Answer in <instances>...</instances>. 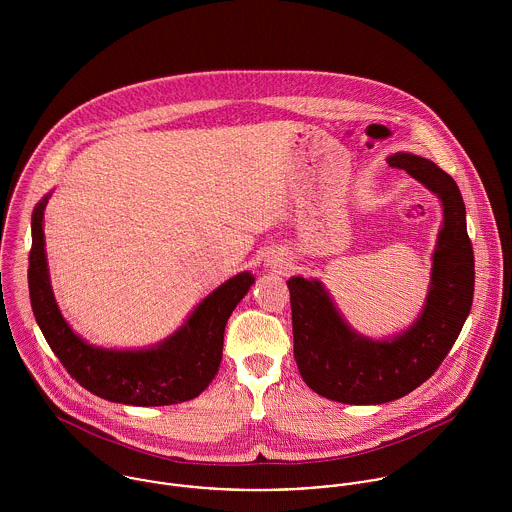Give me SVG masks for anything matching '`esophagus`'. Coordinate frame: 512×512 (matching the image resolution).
Returning a JSON list of instances; mask_svg holds the SVG:
<instances>
[{"label": "esophagus", "instance_id": "esophagus-1", "mask_svg": "<svg viewBox=\"0 0 512 512\" xmlns=\"http://www.w3.org/2000/svg\"><path fill=\"white\" fill-rule=\"evenodd\" d=\"M274 266H276V264H274Z\"/></svg>", "mask_w": 512, "mask_h": 512}]
</instances>
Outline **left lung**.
I'll return each mask as SVG.
<instances>
[{"instance_id": "1", "label": "left lung", "mask_w": 512, "mask_h": 512, "mask_svg": "<svg viewBox=\"0 0 512 512\" xmlns=\"http://www.w3.org/2000/svg\"><path fill=\"white\" fill-rule=\"evenodd\" d=\"M388 165L404 169L443 205L430 292L420 317L400 335L372 341L345 323L319 280H288L293 357L301 378L319 396L355 406L398 400L426 382L457 341L475 290L473 246L457 183L420 155L400 151L388 157Z\"/></svg>"}]
</instances>
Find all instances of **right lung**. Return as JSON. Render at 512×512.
<instances>
[{
  "mask_svg": "<svg viewBox=\"0 0 512 512\" xmlns=\"http://www.w3.org/2000/svg\"><path fill=\"white\" fill-rule=\"evenodd\" d=\"M47 201L49 195L31 217L27 278L37 325L67 372L88 392L118 404L169 406L197 398L219 370L226 321L254 276L242 272L226 280L195 307L183 327L155 347L114 351L88 345L69 327L51 290L43 232Z\"/></svg>",
  "mask_w": 512,
  "mask_h": 512,
  "instance_id": "1",
  "label": "right lung"
}]
</instances>
